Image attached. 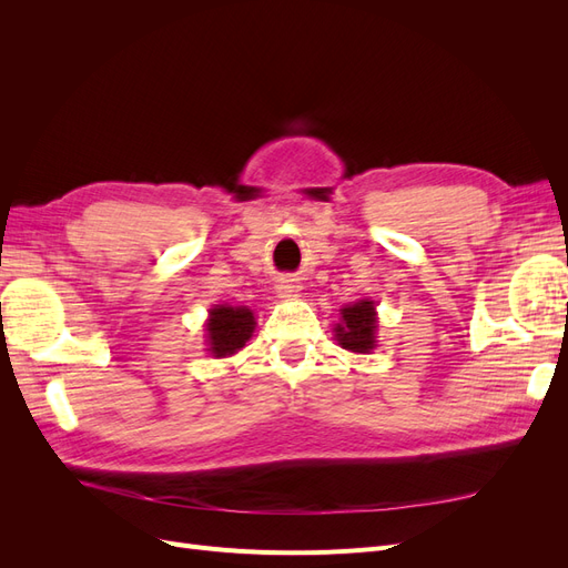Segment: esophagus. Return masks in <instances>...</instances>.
Returning a JSON list of instances; mask_svg holds the SVG:
<instances>
[{"instance_id":"esophagus-1","label":"esophagus","mask_w":568,"mask_h":568,"mask_svg":"<svg viewBox=\"0 0 568 568\" xmlns=\"http://www.w3.org/2000/svg\"><path fill=\"white\" fill-rule=\"evenodd\" d=\"M298 291H301V284L296 280L284 277V280L277 282V296L280 298H294V296H298Z\"/></svg>"}]
</instances>
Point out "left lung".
<instances>
[{"label": "left lung", "mask_w": 568, "mask_h": 568, "mask_svg": "<svg viewBox=\"0 0 568 568\" xmlns=\"http://www.w3.org/2000/svg\"><path fill=\"white\" fill-rule=\"evenodd\" d=\"M376 303L369 298L346 305L341 322L334 326V338L351 353H369L376 348Z\"/></svg>", "instance_id": "left-lung-1"}]
</instances>
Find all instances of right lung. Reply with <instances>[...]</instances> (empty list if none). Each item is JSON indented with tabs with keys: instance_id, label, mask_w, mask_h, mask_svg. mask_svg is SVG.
Instances as JSON below:
<instances>
[{
	"instance_id": "right-lung-1",
	"label": "right lung",
	"mask_w": 568,
	"mask_h": 568,
	"mask_svg": "<svg viewBox=\"0 0 568 568\" xmlns=\"http://www.w3.org/2000/svg\"><path fill=\"white\" fill-rule=\"evenodd\" d=\"M255 329V317L246 305H215L205 322V343L213 357H227L246 346Z\"/></svg>"
}]
</instances>
